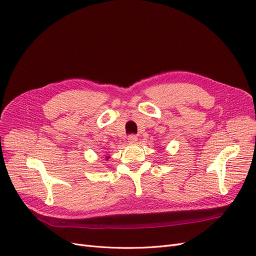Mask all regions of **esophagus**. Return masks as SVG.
<instances>
[{
	"instance_id": "esophagus-1",
	"label": "esophagus",
	"mask_w": 256,
	"mask_h": 256,
	"mask_svg": "<svg viewBox=\"0 0 256 256\" xmlns=\"http://www.w3.org/2000/svg\"><path fill=\"white\" fill-rule=\"evenodd\" d=\"M128 142L130 144H136L138 142V136L136 134H130L128 136Z\"/></svg>"
}]
</instances>
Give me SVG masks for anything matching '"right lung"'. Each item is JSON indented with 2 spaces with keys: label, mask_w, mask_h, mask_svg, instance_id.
<instances>
[{
  "label": "right lung",
  "mask_w": 256,
  "mask_h": 256,
  "mask_svg": "<svg viewBox=\"0 0 256 256\" xmlns=\"http://www.w3.org/2000/svg\"><path fill=\"white\" fill-rule=\"evenodd\" d=\"M106 158H109V157H106Z\"/></svg>",
  "instance_id": "add662e5"
}]
</instances>
